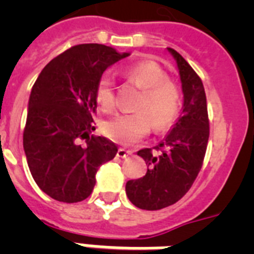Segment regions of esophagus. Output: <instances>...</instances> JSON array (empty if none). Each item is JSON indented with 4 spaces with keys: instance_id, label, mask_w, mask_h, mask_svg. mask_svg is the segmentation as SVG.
I'll return each instance as SVG.
<instances>
[{
    "instance_id": "1",
    "label": "esophagus",
    "mask_w": 254,
    "mask_h": 254,
    "mask_svg": "<svg viewBox=\"0 0 254 254\" xmlns=\"http://www.w3.org/2000/svg\"><path fill=\"white\" fill-rule=\"evenodd\" d=\"M131 151L127 150V149H123V147H120L119 150H117V157L119 158H127V155H130Z\"/></svg>"
}]
</instances>
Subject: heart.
I'll return each instance as SVG.
<instances>
[{"instance_id":"1","label":"heart","mask_w":254,"mask_h":254,"mask_svg":"<svg viewBox=\"0 0 254 254\" xmlns=\"http://www.w3.org/2000/svg\"><path fill=\"white\" fill-rule=\"evenodd\" d=\"M123 75L142 89L135 104L137 112L116 115L104 124L108 138L123 145L138 142L150 131L163 130L178 119L182 108L181 88L167 77L166 71L154 62L142 61L123 69ZM95 100L100 109L115 107V83L109 75L100 77L95 88Z\"/></svg>"}]
</instances>
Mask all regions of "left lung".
<instances>
[{
  "label": "left lung",
  "mask_w": 254,
  "mask_h": 254,
  "mask_svg": "<svg viewBox=\"0 0 254 254\" xmlns=\"http://www.w3.org/2000/svg\"><path fill=\"white\" fill-rule=\"evenodd\" d=\"M177 61L183 89V111L173 130L153 149L137 154L145 159L142 178L127 183L129 200L141 209L157 211L177 203L196 179L209 137L207 99L201 79L181 54L167 49Z\"/></svg>",
  "instance_id": "8db88e82"
}]
</instances>
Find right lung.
I'll use <instances>...</instances> for the list:
<instances>
[{
  "mask_svg": "<svg viewBox=\"0 0 254 254\" xmlns=\"http://www.w3.org/2000/svg\"><path fill=\"white\" fill-rule=\"evenodd\" d=\"M129 57L97 43L73 46L54 58L38 76L29 100L23 149L38 187L63 203L93 191L96 173L117 146L95 130V88L109 65Z\"/></svg>",
  "mask_w": 254,
  "mask_h": 254,
  "instance_id": "right-lung-1",
  "label": "right lung"
}]
</instances>
